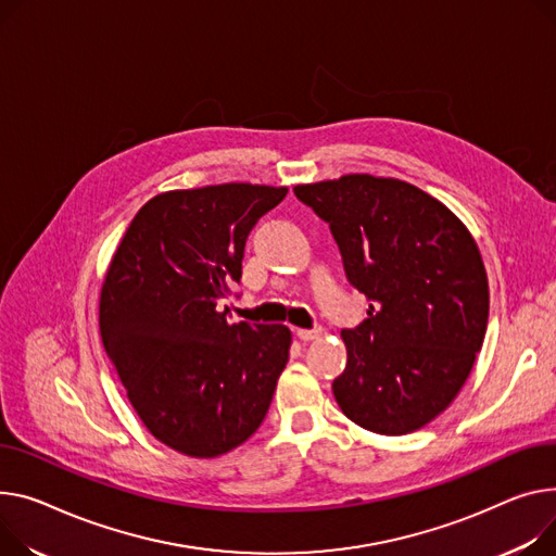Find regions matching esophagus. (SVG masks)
<instances>
[{"instance_id": "1", "label": "esophagus", "mask_w": 556, "mask_h": 556, "mask_svg": "<svg viewBox=\"0 0 556 556\" xmlns=\"http://www.w3.org/2000/svg\"><path fill=\"white\" fill-rule=\"evenodd\" d=\"M321 328L319 326H315V328H298V338L302 340V342H311V340H317L319 336H321Z\"/></svg>"}]
</instances>
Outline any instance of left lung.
<instances>
[{
	"instance_id": "1",
	"label": "left lung",
	"mask_w": 556,
	"mask_h": 556,
	"mask_svg": "<svg viewBox=\"0 0 556 556\" xmlns=\"http://www.w3.org/2000/svg\"><path fill=\"white\" fill-rule=\"evenodd\" d=\"M326 220L346 279L368 304L344 328L346 368L332 382L355 425L412 433L452 404L483 346L490 290L458 216L397 178L349 174L294 188Z\"/></svg>"
}]
</instances>
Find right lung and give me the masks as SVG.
I'll return each instance as SVG.
<instances>
[{
	"instance_id": "right-lung-1",
	"label": "right lung",
	"mask_w": 556,
	"mask_h": 556,
	"mask_svg": "<svg viewBox=\"0 0 556 556\" xmlns=\"http://www.w3.org/2000/svg\"><path fill=\"white\" fill-rule=\"evenodd\" d=\"M286 188L174 190L134 216L100 292V336L129 402L167 447L214 458L264 422L288 362L281 324H230L245 241Z\"/></svg>"
}]
</instances>
